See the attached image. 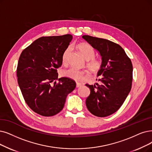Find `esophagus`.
Returning a JSON list of instances; mask_svg holds the SVG:
<instances>
[{
  "instance_id": "obj_1",
  "label": "esophagus",
  "mask_w": 152,
  "mask_h": 152,
  "mask_svg": "<svg viewBox=\"0 0 152 152\" xmlns=\"http://www.w3.org/2000/svg\"><path fill=\"white\" fill-rule=\"evenodd\" d=\"M82 86V84L80 83H76V87L78 88V87H80Z\"/></svg>"
}]
</instances>
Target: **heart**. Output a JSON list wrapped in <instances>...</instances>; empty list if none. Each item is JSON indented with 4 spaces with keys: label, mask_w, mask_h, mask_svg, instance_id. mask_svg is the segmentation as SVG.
I'll list each match as a JSON object with an SVG mask.
<instances>
[{
    "label": "heart",
    "mask_w": 152,
    "mask_h": 152,
    "mask_svg": "<svg viewBox=\"0 0 152 152\" xmlns=\"http://www.w3.org/2000/svg\"><path fill=\"white\" fill-rule=\"evenodd\" d=\"M77 48L84 58L87 60L86 65L88 69L92 73H96L99 72L102 66V61L100 59L94 58L95 56V52L94 48L86 43L79 44L77 46ZM70 47H68L64 51L62 55V62L63 64H66L67 63L68 57L70 52ZM61 75L64 77L68 78L76 81L85 80L86 79L87 77L85 72L73 67L64 70L61 73Z\"/></svg>",
    "instance_id": "b5f03b06"
}]
</instances>
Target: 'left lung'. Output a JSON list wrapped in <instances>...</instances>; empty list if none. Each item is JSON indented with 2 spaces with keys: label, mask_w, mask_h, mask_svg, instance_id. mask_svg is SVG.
Listing matches in <instances>:
<instances>
[{
  "label": "left lung",
  "mask_w": 152,
  "mask_h": 152,
  "mask_svg": "<svg viewBox=\"0 0 152 152\" xmlns=\"http://www.w3.org/2000/svg\"><path fill=\"white\" fill-rule=\"evenodd\" d=\"M82 37L99 51L102 60V66L97 74V76L103 75L99 79L100 83L86 84L90 90L86 106L95 116L107 117L118 110L130 92L131 60L122 47L112 41L89 35Z\"/></svg>",
  "instance_id": "left-lung-1"
}]
</instances>
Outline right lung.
<instances>
[{"label": "right lung", "mask_w": 152, "mask_h": 152, "mask_svg": "<svg viewBox=\"0 0 152 152\" xmlns=\"http://www.w3.org/2000/svg\"><path fill=\"white\" fill-rule=\"evenodd\" d=\"M72 39L70 34L42 37L20 56L17 68L18 84L26 104L42 116L50 117L59 113L66 96L76 87L72 79L58 78L57 70L62 64V55Z\"/></svg>", "instance_id": "1"}]
</instances>
